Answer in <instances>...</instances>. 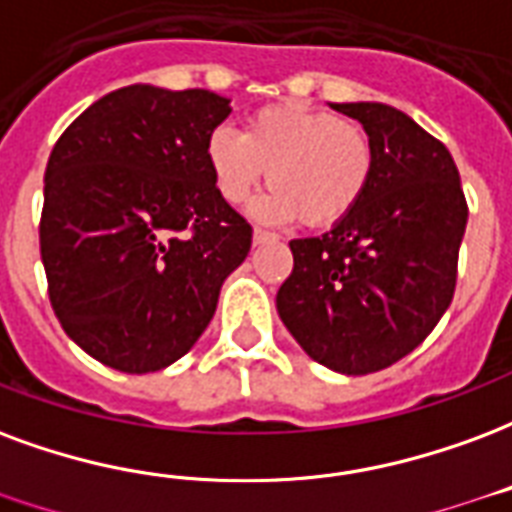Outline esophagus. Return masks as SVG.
<instances>
[{
  "label": "esophagus",
  "instance_id": "esophagus-1",
  "mask_svg": "<svg viewBox=\"0 0 512 512\" xmlns=\"http://www.w3.org/2000/svg\"><path fill=\"white\" fill-rule=\"evenodd\" d=\"M252 241H255V246L276 244V241H279V236H276V233H268V230H260V227H255V233H252Z\"/></svg>",
  "mask_w": 512,
  "mask_h": 512
}]
</instances>
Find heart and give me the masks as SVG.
Here are the masks:
<instances>
[{
  "mask_svg": "<svg viewBox=\"0 0 512 512\" xmlns=\"http://www.w3.org/2000/svg\"><path fill=\"white\" fill-rule=\"evenodd\" d=\"M206 160L227 203H244L266 179L274 184L252 214L266 222L298 219L328 227L352 214L374 176L372 135L355 121L306 102H276L255 111L244 132L217 127Z\"/></svg>",
  "mask_w": 512,
  "mask_h": 512,
  "instance_id": "obj_1",
  "label": "heart"
}]
</instances>
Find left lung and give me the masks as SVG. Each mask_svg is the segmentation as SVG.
Returning <instances> with one entry per match:
<instances>
[{
	"label": "left lung",
	"mask_w": 512,
	"mask_h": 512,
	"mask_svg": "<svg viewBox=\"0 0 512 512\" xmlns=\"http://www.w3.org/2000/svg\"><path fill=\"white\" fill-rule=\"evenodd\" d=\"M374 143L358 208L314 238L290 241L293 274L276 312L312 361L372 374L410 355L456 290L467 200L450 151L382 102H331Z\"/></svg>",
	"instance_id": "left-lung-1"
}]
</instances>
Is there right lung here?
Listing matches in <instances>:
<instances>
[{
	"mask_svg": "<svg viewBox=\"0 0 512 512\" xmlns=\"http://www.w3.org/2000/svg\"><path fill=\"white\" fill-rule=\"evenodd\" d=\"M206 89L132 83L56 140L40 219L48 295L83 352L127 374L187 355L252 227L217 192L206 140L230 116Z\"/></svg>",
	"mask_w": 512,
	"mask_h": 512,
	"instance_id": "obj_1",
	"label": "right lung"
}]
</instances>
